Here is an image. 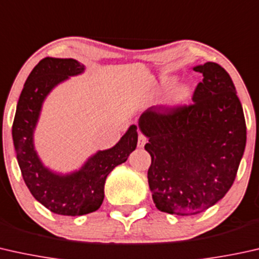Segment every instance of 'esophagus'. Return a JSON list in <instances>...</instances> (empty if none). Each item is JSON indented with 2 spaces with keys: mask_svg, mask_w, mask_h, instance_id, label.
<instances>
[{
  "mask_svg": "<svg viewBox=\"0 0 259 259\" xmlns=\"http://www.w3.org/2000/svg\"><path fill=\"white\" fill-rule=\"evenodd\" d=\"M146 142H147V138H146L144 134H139V138H138V147L139 148H142L144 146L146 145Z\"/></svg>",
  "mask_w": 259,
  "mask_h": 259,
  "instance_id": "obj_1",
  "label": "esophagus"
}]
</instances>
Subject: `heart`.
<instances>
[{
  "mask_svg": "<svg viewBox=\"0 0 259 259\" xmlns=\"http://www.w3.org/2000/svg\"><path fill=\"white\" fill-rule=\"evenodd\" d=\"M176 81V78L173 76H163L161 78L159 83V89H168L169 86L173 85ZM190 96V89L186 84H176L168 91L166 98L162 100V104L164 107L174 108L178 106H181L186 100L189 98Z\"/></svg>",
  "mask_w": 259,
  "mask_h": 259,
  "instance_id": "1",
  "label": "heart"
}]
</instances>
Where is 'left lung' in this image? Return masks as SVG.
Returning a JSON list of instances; mask_svg holds the SVG:
<instances>
[{
  "label": "left lung",
  "instance_id": "left-lung-1",
  "mask_svg": "<svg viewBox=\"0 0 259 259\" xmlns=\"http://www.w3.org/2000/svg\"><path fill=\"white\" fill-rule=\"evenodd\" d=\"M193 70L203 76L193 105L149 107L138 121L148 138L147 178L155 207L180 216L196 215L222 200L246 144L244 113L229 73L212 62Z\"/></svg>",
  "mask_w": 259,
  "mask_h": 259
}]
</instances>
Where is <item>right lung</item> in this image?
<instances>
[{"mask_svg": "<svg viewBox=\"0 0 259 259\" xmlns=\"http://www.w3.org/2000/svg\"><path fill=\"white\" fill-rule=\"evenodd\" d=\"M85 69L73 58H43L25 80L13 125L18 166L30 193L49 210L64 216L98 210L104 201L107 175L125 162L138 144V127L131 125L113 147L97 151L76 170L61 173L40 160L33 136L43 104L56 86L84 73Z\"/></svg>", "mask_w": 259, "mask_h": 259, "instance_id": "obj_1", "label": "right lung"}]
</instances>
